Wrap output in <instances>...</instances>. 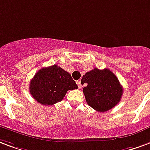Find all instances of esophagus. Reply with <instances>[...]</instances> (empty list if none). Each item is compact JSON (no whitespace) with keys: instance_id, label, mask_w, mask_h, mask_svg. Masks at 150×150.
<instances>
[{"instance_id":"esophagus-1","label":"esophagus","mask_w":150,"mask_h":150,"mask_svg":"<svg viewBox=\"0 0 150 150\" xmlns=\"http://www.w3.org/2000/svg\"><path fill=\"white\" fill-rule=\"evenodd\" d=\"M76 83H77V85H78V87L79 88V89H81V87H82V84H81V82L79 80L76 81Z\"/></svg>"}]
</instances>
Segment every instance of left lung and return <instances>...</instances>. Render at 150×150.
Wrapping results in <instances>:
<instances>
[{
  "label": "left lung",
  "mask_w": 150,
  "mask_h": 150,
  "mask_svg": "<svg viewBox=\"0 0 150 150\" xmlns=\"http://www.w3.org/2000/svg\"><path fill=\"white\" fill-rule=\"evenodd\" d=\"M81 83L87 104L98 112H106L121 100L123 90L118 79L110 70L95 67L83 76Z\"/></svg>",
  "instance_id": "1"
}]
</instances>
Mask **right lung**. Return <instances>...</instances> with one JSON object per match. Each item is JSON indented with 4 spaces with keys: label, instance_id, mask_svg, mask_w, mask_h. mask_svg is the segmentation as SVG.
<instances>
[{
    "label": "right lung",
    "instance_id": "1",
    "mask_svg": "<svg viewBox=\"0 0 150 150\" xmlns=\"http://www.w3.org/2000/svg\"><path fill=\"white\" fill-rule=\"evenodd\" d=\"M77 88L71 75L54 64L42 68L34 75L30 82L29 91L39 103L49 106L63 100L67 91Z\"/></svg>",
    "mask_w": 150,
    "mask_h": 150
}]
</instances>
